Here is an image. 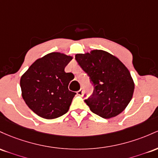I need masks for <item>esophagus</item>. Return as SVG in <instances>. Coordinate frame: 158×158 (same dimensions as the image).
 <instances>
[{
	"mask_svg": "<svg viewBox=\"0 0 158 158\" xmlns=\"http://www.w3.org/2000/svg\"><path fill=\"white\" fill-rule=\"evenodd\" d=\"M77 95H79V96H82V95H83V89H81L78 90V91L77 92Z\"/></svg>",
	"mask_w": 158,
	"mask_h": 158,
	"instance_id": "1",
	"label": "esophagus"
}]
</instances>
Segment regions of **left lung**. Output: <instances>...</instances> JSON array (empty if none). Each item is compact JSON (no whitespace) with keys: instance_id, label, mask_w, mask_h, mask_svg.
I'll use <instances>...</instances> for the list:
<instances>
[{"instance_id":"obj_1","label":"left lung","mask_w":158,"mask_h":158,"mask_svg":"<svg viewBox=\"0 0 158 158\" xmlns=\"http://www.w3.org/2000/svg\"><path fill=\"white\" fill-rule=\"evenodd\" d=\"M75 60L93 83V95L84 101L90 110L104 118L121 113L134 91V81L127 67L116 56L102 50L77 54Z\"/></svg>"}]
</instances>
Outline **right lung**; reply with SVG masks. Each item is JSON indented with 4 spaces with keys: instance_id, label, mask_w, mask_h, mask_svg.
Segmentation results:
<instances>
[{
    "instance_id": "add662e5",
    "label": "right lung",
    "mask_w": 158,
    "mask_h": 158,
    "mask_svg": "<svg viewBox=\"0 0 158 158\" xmlns=\"http://www.w3.org/2000/svg\"><path fill=\"white\" fill-rule=\"evenodd\" d=\"M72 58L59 52L48 54L36 60L21 77L22 98L40 117L53 119L68 112L76 93L68 88L74 74L64 69Z\"/></svg>"
}]
</instances>
